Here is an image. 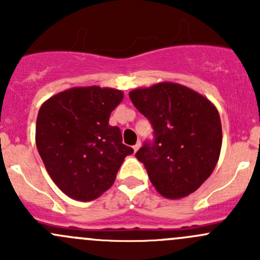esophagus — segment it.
Listing matches in <instances>:
<instances>
[{"label": "esophagus", "instance_id": "esophagus-1", "mask_svg": "<svg viewBox=\"0 0 260 260\" xmlns=\"http://www.w3.org/2000/svg\"><path fill=\"white\" fill-rule=\"evenodd\" d=\"M140 147H141V142H140V141H138V142L136 143L135 146H133V149H135V152H137L138 149H140Z\"/></svg>", "mask_w": 260, "mask_h": 260}]
</instances>
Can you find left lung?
Instances as JSON below:
<instances>
[{
    "instance_id": "1",
    "label": "left lung",
    "mask_w": 260,
    "mask_h": 260,
    "mask_svg": "<svg viewBox=\"0 0 260 260\" xmlns=\"http://www.w3.org/2000/svg\"><path fill=\"white\" fill-rule=\"evenodd\" d=\"M129 98L151 123L153 140L136 153L161 195L185 198L210 176L221 149V122L210 101L175 83L135 89Z\"/></svg>"
}]
</instances>
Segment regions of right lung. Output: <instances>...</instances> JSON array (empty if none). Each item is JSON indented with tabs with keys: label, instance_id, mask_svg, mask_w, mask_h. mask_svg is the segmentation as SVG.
<instances>
[{
	"label": "right lung",
	"instance_id": "obj_1",
	"mask_svg": "<svg viewBox=\"0 0 260 260\" xmlns=\"http://www.w3.org/2000/svg\"><path fill=\"white\" fill-rule=\"evenodd\" d=\"M123 93L111 88H73L41 106L36 120V147L57 187L69 198L90 201L113 185L132 147L122 143L109 124Z\"/></svg>",
	"mask_w": 260,
	"mask_h": 260
}]
</instances>
